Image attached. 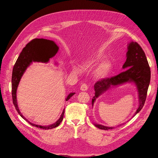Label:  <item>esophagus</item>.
I'll list each match as a JSON object with an SVG mask.
<instances>
[{
  "mask_svg": "<svg viewBox=\"0 0 158 158\" xmlns=\"http://www.w3.org/2000/svg\"><path fill=\"white\" fill-rule=\"evenodd\" d=\"M80 89H81V90H82V91H86V90H87V89H88V86H87L86 84L84 83V84H82V85L81 86Z\"/></svg>",
  "mask_w": 158,
  "mask_h": 158,
  "instance_id": "esophagus-1",
  "label": "esophagus"
}]
</instances>
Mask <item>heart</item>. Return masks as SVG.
Here are the masks:
<instances>
[{
	"instance_id": "1",
	"label": "heart",
	"mask_w": 158,
	"mask_h": 158,
	"mask_svg": "<svg viewBox=\"0 0 158 158\" xmlns=\"http://www.w3.org/2000/svg\"><path fill=\"white\" fill-rule=\"evenodd\" d=\"M102 58L103 56L101 54H96L90 56L85 62L83 63V64H82L83 65V68L86 70H89L94 68L102 60ZM111 70V64H110V63L104 61L98 66V67L96 71L97 76L99 78L106 77L110 73ZM73 71L76 73H78L79 72V69L76 67H74L73 69Z\"/></svg>"
}]
</instances>
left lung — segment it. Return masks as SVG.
Returning <instances> with one entry per match:
<instances>
[{"label":"left lung","mask_w":158,"mask_h":158,"mask_svg":"<svg viewBox=\"0 0 158 158\" xmlns=\"http://www.w3.org/2000/svg\"><path fill=\"white\" fill-rule=\"evenodd\" d=\"M122 68L128 69L121 72L117 76L104 78L95 82L94 85L95 93V96L92 98V105L96 98L111 86L132 81L136 85L139 94V105L135 114L136 115L144 106L151 81L150 66L148 65L144 51L137 42L132 41L129 44L127 59ZM95 126L98 129L104 130L114 128V127H106L99 124H95Z\"/></svg>","instance_id":"obj_1"}]
</instances>
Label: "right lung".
Listing matches in <instances>:
<instances>
[{
  "instance_id": "obj_1",
  "label": "right lung",
  "mask_w": 158,
  "mask_h": 158,
  "mask_svg": "<svg viewBox=\"0 0 158 158\" xmlns=\"http://www.w3.org/2000/svg\"><path fill=\"white\" fill-rule=\"evenodd\" d=\"M57 51L58 47L53 41L43 38L33 39L23 48L13 69L11 78V94L13 102L16 110L17 111L21 117L24 120L27 121L31 126L43 129H51L59 126L63 119L64 110H63L60 119L52 125L48 126L35 125V124L29 122L27 119L25 118L20 112L17 105V101H16V89H17L18 85L23 73L32 61L47 62L49 60V58L53 57L57 53ZM74 94L75 93L70 94L67 98H66V101H69Z\"/></svg>"
}]
</instances>
